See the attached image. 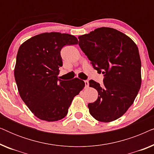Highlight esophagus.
Wrapping results in <instances>:
<instances>
[{
  "label": "esophagus",
  "mask_w": 154,
  "mask_h": 154,
  "mask_svg": "<svg viewBox=\"0 0 154 154\" xmlns=\"http://www.w3.org/2000/svg\"><path fill=\"white\" fill-rule=\"evenodd\" d=\"M84 82H85V88H88V87H89V82H88V81H85Z\"/></svg>",
  "instance_id": "esophagus-1"
}]
</instances>
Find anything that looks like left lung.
Masks as SVG:
<instances>
[{
  "label": "left lung",
  "mask_w": 154,
  "mask_h": 154,
  "mask_svg": "<svg viewBox=\"0 0 154 154\" xmlns=\"http://www.w3.org/2000/svg\"><path fill=\"white\" fill-rule=\"evenodd\" d=\"M79 45L92 66L104 74V84L90 81L98 92L95 102L88 104L90 113L108 123L121 117L133 104L142 83L141 60L135 43L125 33L101 27L79 36Z\"/></svg>",
  "instance_id": "left-lung-1"
}]
</instances>
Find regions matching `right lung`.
<instances>
[{
	"mask_svg": "<svg viewBox=\"0 0 154 154\" xmlns=\"http://www.w3.org/2000/svg\"><path fill=\"white\" fill-rule=\"evenodd\" d=\"M74 35L59 32L31 37L19 48L14 79L24 102L39 119L57 121L67 115L73 97L85 87L82 80L58 79L62 66L60 55L66 45L78 44Z\"/></svg>",
	"mask_w": 154,
	"mask_h": 154,
	"instance_id": "right-lung-1",
	"label": "right lung"
}]
</instances>
